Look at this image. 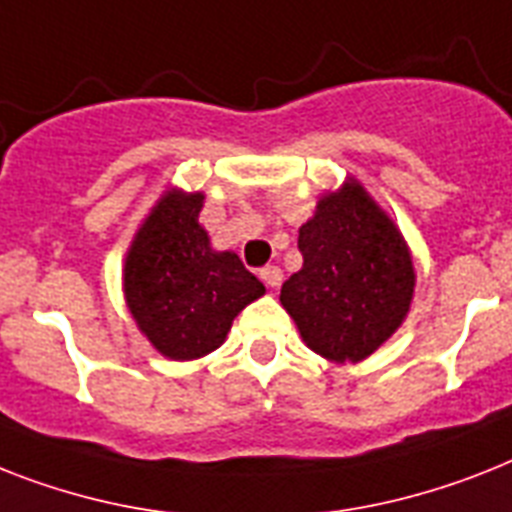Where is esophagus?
Returning <instances> with one entry per match:
<instances>
[{
  "label": "esophagus",
  "instance_id": "obj_1",
  "mask_svg": "<svg viewBox=\"0 0 512 512\" xmlns=\"http://www.w3.org/2000/svg\"><path fill=\"white\" fill-rule=\"evenodd\" d=\"M260 278H263L270 289H278V286H281V281H284V270L278 268V265H268V268L260 270Z\"/></svg>",
  "mask_w": 512,
  "mask_h": 512
}]
</instances>
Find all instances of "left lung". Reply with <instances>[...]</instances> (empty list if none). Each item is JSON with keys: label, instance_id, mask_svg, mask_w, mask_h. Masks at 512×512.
<instances>
[{"label": "left lung", "instance_id": "left-lung-1", "mask_svg": "<svg viewBox=\"0 0 512 512\" xmlns=\"http://www.w3.org/2000/svg\"><path fill=\"white\" fill-rule=\"evenodd\" d=\"M302 268L281 305L302 342L331 363H360L402 326L415 294L405 236L357 178L326 191L299 228Z\"/></svg>", "mask_w": 512, "mask_h": 512}]
</instances>
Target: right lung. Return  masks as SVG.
<instances>
[{"label": "right lung", "mask_w": 512, "mask_h": 512, "mask_svg": "<svg viewBox=\"0 0 512 512\" xmlns=\"http://www.w3.org/2000/svg\"><path fill=\"white\" fill-rule=\"evenodd\" d=\"M202 205V191H162L123 263L128 313L162 357L181 363L218 350L236 315L265 294L236 252L213 249Z\"/></svg>", "instance_id": "add662e5"}]
</instances>
